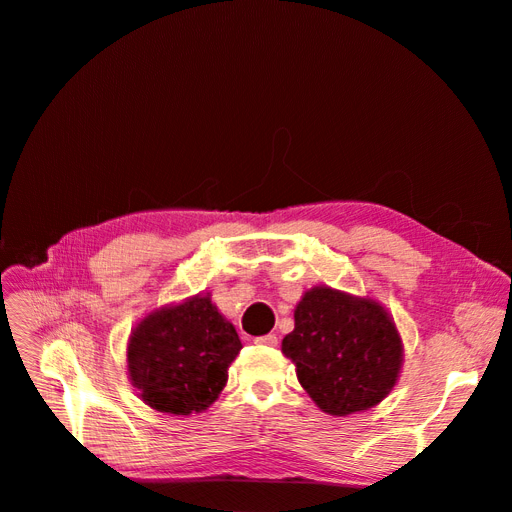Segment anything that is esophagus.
I'll return each instance as SVG.
<instances>
[{
  "label": "esophagus",
  "instance_id": "1",
  "mask_svg": "<svg viewBox=\"0 0 512 512\" xmlns=\"http://www.w3.org/2000/svg\"><path fill=\"white\" fill-rule=\"evenodd\" d=\"M255 344H259V346H270V348H274V346H278V336H276V334L259 336V338H255Z\"/></svg>",
  "mask_w": 512,
  "mask_h": 512
}]
</instances>
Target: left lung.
Wrapping results in <instances>:
<instances>
[{
    "label": "left lung",
    "mask_w": 512,
    "mask_h": 512,
    "mask_svg": "<svg viewBox=\"0 0 512 512\" xmlns=\"http://www.w3.org/2000/svg\"><path fill=\"white\" fill-rule=\"evenodd\" d=\"M282 353L315 405L334 417L380 405L405 361L400 332L384 305L326 284L297 303Z\"/></svg>",
    "instance_id": "obj_1"
}]
</instances>
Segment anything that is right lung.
<instances>
[{
    "label": "right lung",
    "mask_w": 512,
    "mask_h": 512,
    "mask_svg": "<svg viewBox=\"0 0 512 512\" xmlns=\"http://www.w3.org/2000/svg\"><path fill=\"white\" fill-rule=\"evenodd\" d=\"M240 348L211 294H195L147 313L134 326L126 346L128 380L159 413H201L222 394Z\"/></svg>",
    "instance_id": "right-lung-1"
}]
</instances>
